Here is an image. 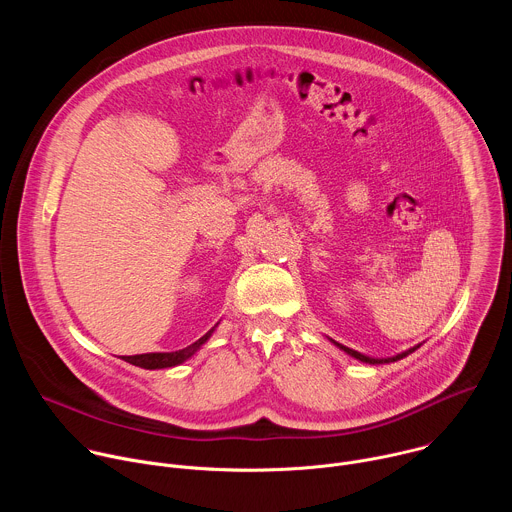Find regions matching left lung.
<instances>
[{
    "instance_id": "obj_1",
    "label": "left lung",
    "mask_w": 512,
    "mask_h": 512,
    "mask_svg": "<svg viewBox=\"0 0 512 512\" xmlns=\"http://www.w3.org/2000/svg\"><path fill=\"white\" fill-rule=\"evenodd\" d=\"M330 342H334V340H330ZM340 350H344L346 354H350L352 358H356V360H360V362H369V364H385V362H395V360H401V358H405L407 354H411L413 350H417L419 348V344L417 346H413V348H409V350H405V352H399V354H395V356H389V358H373V356H367V354H360V352H356V350H352V348H348V346H342V344H338V342H334Z\"/></svg>"
}]
</instances>
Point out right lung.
<instances>
[{
	"instance_id": "1",
	"label": "right lung",
	"mask_w": 512,
	"mask_h": 512,
	"mask_svg": "<svg viewBox=\"0 0 512 512\" xmlns=\"http://www.w3.org/2000/svg\"><path fill=\"white\" fill-rule=\"evenodd\" d=\"M216 328V326H214ZM214 328H210L202 338H198L196 342H192L190 346L182 348V350H174V352H148V354H135V356H123L125 362L135 364V367L148 369V371H156V369H170V367H178V364L186 362L190 356H194L200 346L212 336Z\"/></svg>"
}]
</instances>
